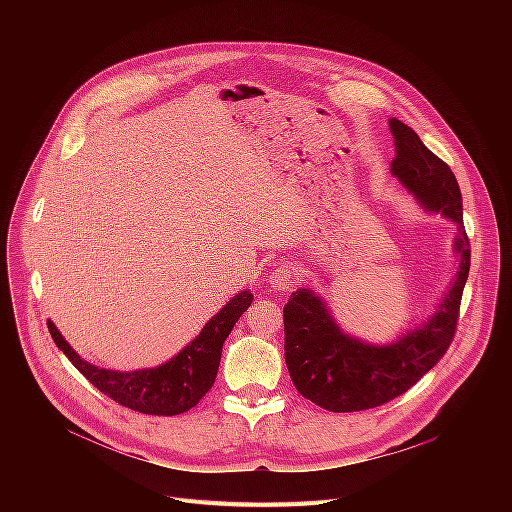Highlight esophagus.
<instances>
[{"label": "esophagus", "instance_id": "obj_1", "mask_svg": "<svg viewBox=\"0 0 512 512\" xmlns=\"http://www.w3.org/2000/svg\"><path fill=\"white\" fill-rule=\"evenodd\" d=\"M298 273L296 269H291L289 265H279L273 269L271 273V279H269V285L275 289V291H289L294 289L296 283H298Z\"/></svg>", "mask_w": 512, "mask_h": 512}]
</instances>
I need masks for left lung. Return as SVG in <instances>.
Returning <instances> with one entry per match:
<instances>
[{
  "mask_svg": "<svg viewBox=\"0 0 512 512\" xmlns=\"http://www.w3.org/2000/svg\"><path fill=\"white\" fill-rule=\"evenodd\" d=\"M389 129L395 143L391 174L427 214H442L458 229L452 245L456 273L433 312L385 344L346 332L314 287H300L291 294L283 306L289 377L300 395L334 413L389 403L435 367L454 338L470 271V243L456 176L409 125L391 117Z\"/></svg>",
  "mask_w": 512,
  "mask_h": 512,
  "instance_id": "obj_1",
  "label": "left lung"
}]
</instances>
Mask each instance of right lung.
Listing matches in <instances>:
<instances>
[{
    "instance_id": "right-lung-1",
    "label": "right lung",
    "mask_w": 512,
    "mask_h": 512,
    "mask_svg": "<svg viewBox=\"0 0 512 512\" xmlns=\"http://www.w3.org/2000/svg\"><path fill=\"white\" fill-rule=\"evenodd\" d=\"M251 302L249 289L239 291L202 326L194 340L152 369L115 371L97 367L64 340L52 320H48V330L75 369L119 405L145 415H178L192 409L212 387L221 364L223 344Z\"/></svg>"
}]
</instances>
